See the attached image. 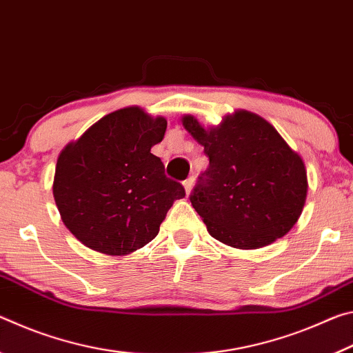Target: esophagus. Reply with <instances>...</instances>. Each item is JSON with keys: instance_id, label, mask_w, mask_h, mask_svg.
Here are the masks:
<instances>
[{"instance_id": "34e87169", "label": "esophagus", "mask_w": 353, "mask_h": 353, "mask_svg": "<svg viewBox=\"0 0 353 353\" xmlns=\"http://www.w3.org/2000/svg\"><path fill=\"white\" fill-rule=\"evenodd\" d=\"M193 183H194V177L193 176L188 177L187 181H183V188H185V191H187V194H190L191 188H193Z\"/></svg>"}]
</instances>
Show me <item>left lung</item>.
I'll return each mask as SVG.
<instances>
[{"label":"left lung","instance_id":"8db88e82","mask_svg":"<svg viewBox=\"0 0 353 353\" xmlns=\"http://www.w3.org/2000/svg\"><path fill=\"white\" fill-rule=\"evenodd\" d=\"M182 124L210 160L190 194L208 234L238 249H259L288 234L305 204L307 171L274 126L248 110L212 129L191 115Z\"/></svg>","mask_w":353,"mask_h":353}]
</instances>
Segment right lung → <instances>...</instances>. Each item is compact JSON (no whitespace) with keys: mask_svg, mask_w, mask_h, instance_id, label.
<instances>
[{"mask_svg":"<svg viewBox=\"0 0 353 353\" xmlns=\"http://www.w3.org/2000/svg\"><path fill=\"white\" fill-rule=\"evenodd\" d=\"M166 119L140 107L112 112L59 154L52 194L63 224L87 248L126 255L154 240L185 190L151 148Z\"/></svg>","mask_w":353,"mask_h":353,"instance_id":"right-lung-1","label":"right lung"}]
</instances>
